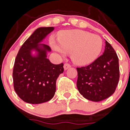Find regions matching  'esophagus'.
Instances as JSON below:
<instances>
[{
    "label": "esophagus",
    "instance_id": "34e87169",
    "mask_svg": "<svg viewBox=\"0 0 130 130\" xmlns=\"http://www.w3.org/2000/svg\"><path fill=\"white\" fill-rule=\"evenodd\" d=\"M71 67V65L69 63H65L63 65V68L65 70H67V69H69V68Z\"/></svg>",
    "mask_w": 130,
    "mask_h": 130
}]
</instances>
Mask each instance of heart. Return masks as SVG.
<instances>
[{"label":"heart","mask_w":130,"mask_h":130,"mask_svg":"<svg viewBox=\"0 0 130 130\" xmlns=\"http://www.w3.org/2000/svg\"><path fill=\"white\" fill-rule=\"evenodd\" d=\"M50 45L61 54H71L75 63L86 65L96 60L102 52L103 41L99 35L81 30L61 32L58 41L51 37Z\"/></svg>","instance_id":"heart-1"}]
</instances>
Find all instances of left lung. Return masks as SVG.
<instances>
[{"mask_svg": "<svg viewBox=\"0 0 130 130\" xmlns=\"http://www.w3.org/2000/svg\"><path fill=\"white\" fill-rule=\"evenodd\" d=\"M76 70L77 88L86 99L100 102L114 93L120 78L119 62L117 53L106 40L103 55L90 65Z\"/></svg>", "mask_w": 130, "mask_h": 130, "instance_id": "obj_1", "label": "left lung"}]
</instances>
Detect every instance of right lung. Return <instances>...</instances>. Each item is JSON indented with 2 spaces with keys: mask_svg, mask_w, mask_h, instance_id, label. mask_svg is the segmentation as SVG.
Here are the masks:
<instances>
[{
  "mask_svg": "<svg viewBox=\"0 0 130 130\" xmlns=\"http://www.w3.org/2000/svg\"><path fill=\"white\" fill-rule=\"evenodd\" d=\"M54 27H40L35 30L22 45L15 60L13 70V87L25 102L40 104L54 97L56 81L63 72V63H52L47 58L49 46L39 43L52 32ZM37 54L32 56L31 52Z\"/></svg>",
  "mask_w": 130,
  "mask_h": 130,
  "instance_id": "1",
  "label": "right lung"
}]
</instances>
